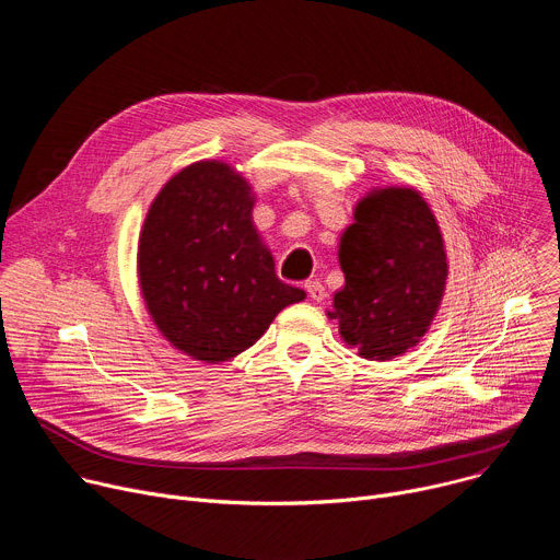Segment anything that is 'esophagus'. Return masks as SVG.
<instances>
[{
  "label": "esophagus",
  "instance_id": "obj_1",
  "mask_svg": "<svg viewBox=\"0 0 560 560\" xmlns=\"http://www.w3.org/2000/svg\"><path fill=\"white\" fill-rule=\"evenodd\" d=\"M305 292L310 294V299L312 301H324L326 299V288H324V283L322 281H305Z\"/></svg>",
  "mask_w": 560,
  "mask_h": 560
}]
</instances>
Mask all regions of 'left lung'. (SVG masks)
Segmentation results:
<instances>
[{"label": "left lung", "mask_w": 560, "mask_h": 560, "mask_svg": "<svg viewBox=\"0 0 560 560\" xmlns=\"http://www.w3.org/2000/svg\"><path fill=\"white\" fill-rule=\"evenodd\" d=\"M339 238L346 285L330 318L346 346L370 361L406 354L428 335L447 283L439 221L415 186L372 188Z\"/></svg>", "instance_id": "left-lung-1"}]
</instances>
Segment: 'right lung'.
Instances as JSON below:
<instances>
[{"label":"right lung","mask_w":560,"mask_h":560,"mask_svg":"<svg viewBox=\"0 0 560 560\" xmlns=\"http://www.w3.org/2000/svg\"><path fill=\"white\" fill-rule=\"evenodd\" d=\"M253 184L219 159H201L152 199L137 246L145 310L175 350L223 363L255 346L275 316L305 299L283 283L255 221Z\"/></svg>","instance_id":"add662e5"}]
</instances>
